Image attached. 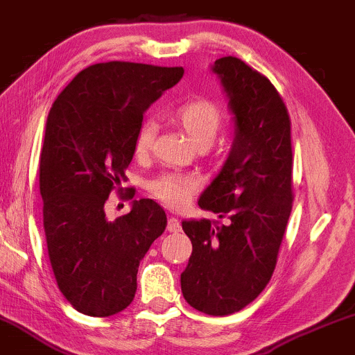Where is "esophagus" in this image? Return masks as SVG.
I'll return each mask as SVG.
<instances>
[{"label":"esophagus","instance_id":"1","mask_svg":"<svg viewBox=\"0 0 355 355\" xmlns=\"http://www.w3.org/2000/svg\"><path fill=\"white\" fill-rule=\"evenodd\" d=\"M166 230H168L170 233H178L182 230V225L178 218H173V216H170L168 221H166Z\"/></svg>","mask_w":355,"mask_h":355}]
</instances>
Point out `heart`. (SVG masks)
<instances>
[{"label":"heart","instance_id":"b5f03b06","mask_svg":"<svg viewBox=\"0 0 355 355\" xmlns=\"http://www.w3.org/2000/svg\"><path fill=\"white\" fill-rule=\"evenodd\" d=\"M173 121L182 127V130L190 137V140L196 147L208 148L218 137L223 127V114L211 102L198 99L182 104L173 112ZM157 134V123L153 119H145L140 123L135 135V153L145 155L152 148L153 139ZM200 183L193 175H178L165 173L157 177L148 183V190L168 207L178 208L190 202V198L196 193Z\"/></svg>","mask_w":355,"mask_h":355}]
</instances>
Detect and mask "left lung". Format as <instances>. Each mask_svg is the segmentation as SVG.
Instances as JSON below:
<instances>
[{
    "label": "left lung",
    "instance_id": "left-lung-1",
    "mask_svg": "<svg viewBox=\"0 0 355 355\" xmlns=\"http://www.w3.org/2000/svg\"><path fill=\"white\" fill-rule=\"evenodd\" d=\"M234 122L228 159L200 196L210 220L182 221L191 256L182 272V293L210 315L238 313L259 296L276 268L293 208L291 121L270 80L241 59H216Z\"/></svg>",
    "mask_w": 355,
    "mask_h": 355
}]
</instances>
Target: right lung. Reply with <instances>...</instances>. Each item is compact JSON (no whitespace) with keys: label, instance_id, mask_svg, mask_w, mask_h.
Wrapping results in <instances>:
<instances>
[{"label":"right lung","instance_id":"1","mask_svg":"<svg viewBox=\"0 0 355 355\" xmlns=\"http://www.w3.org/2000/svg\"><path fill=\"white\" fill-rule=\"evenodd\" d=\"M182 78L183 67L94 64L49 110L40 164L46 243L59 289L85 315L130 304L139 264L165 232V211L150 198L115 220L104 205L125 177L144 112Z\"/></svg>","mask_w":355,"mask_h":355}]
</instances>
